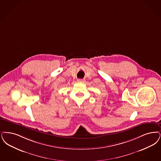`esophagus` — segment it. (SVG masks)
<instances>
[{"mask_svg":"<svg viewBox=\"0 0 161 161\" xmlns=\"http://www.w3.org/2000/svg\"><path fill=\"white\" fill-rule=\"evenodd\" d=\"M77 81L78 83H83L84 81V79H78Z\"/></svg>","mask_w":161,"mask_h":161,"instance_id":"obj_1","label":"esophagus"}]
</instances>
